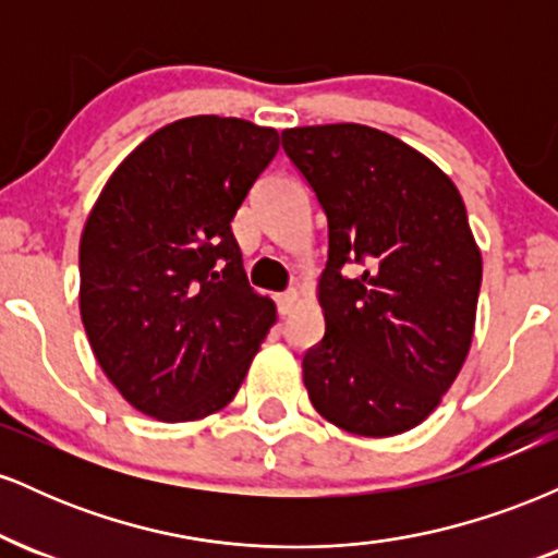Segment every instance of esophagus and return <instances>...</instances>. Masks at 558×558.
I'll return each instance as SVG.
<instances>
[{"label": "esophagus", "mask_w": 558, "mask_h": 558, "mask_svg": "<svg viewBox=\"0 0 558 558\" xmlns=\"http://www.w3.org/2000/svg\"><path fill=\"white\" fill-rule=\"evenodd\" d=\"M275 301H278V312H280V315H291V312L296 310V304H299V293L296 291L278 293V296H275Z\"/></svg>", "instance_id": "34e87169"}]
</instances>
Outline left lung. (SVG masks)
<instances>
[{"mask_svg": "<svg viewBox=\"0 0 558 558\" xmlns=\"http://www.w3.org/2000/svg\"><path fill=\"white\" fill-rule=\"evenodd\" d=\"M283 149L328 215L325 336L301 362L312 407L367 438L412 430L457 380L475 332L483 257L462 194L369 125L288 128Z\"/></svg>", "mask_w": 558, "mask_h": 558, "instance_id": "8db88e82", "label": "left lung"}]
</instances>
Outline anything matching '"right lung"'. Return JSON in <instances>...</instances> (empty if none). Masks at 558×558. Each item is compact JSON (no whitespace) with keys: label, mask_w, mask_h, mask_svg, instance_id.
<instances>
[{"label":"right lung","mask_w":558,"mask_h":558,"mask_svg":"<svg viewBox=\"0 0 558 558\" xmlns=\"http://www.w3.org/2000/svg\"><path fill=\"white\" fill-rule=\"evenodd\" d=\"M278 146L275 128L248 120H175L96 198L81 235V319L99 367L146 417L228 407L275 325L230 222Z\"/></svg>","instance_id":"right-lung-1"}]
</instances>
